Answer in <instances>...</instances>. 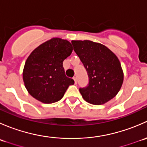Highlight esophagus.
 Wrapping results in <instances>:
<instances>
[{"label":"esophagus","mask_w":147,"mask_h":147,"mask_svg":"<svg viewBox=\"0 0 147 147\" xmlns=\"http://www.w3.org/2000/svg\"><path fill=\"white\" fill-rule=\"evenodd\" d=\"M73 80H74V81H75V84H77V78H73Z\"/></svg>","instance_id":"1"}]
</instances>
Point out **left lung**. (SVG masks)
Returning a JSON list of instances; mask_svg holds the SVG:
<instances>
[{
    "label": "left lung",
    "mask_w": 147,
    "mask_h": 147,
    "mask_svg": "<svg viewBox=\"0 0 147 147\" xmlns=\"http://www.w3.org/2000/svg\"><path fill=\"white\" fill-rule=\"evenodd\" d=\"M74 50L84 65L89 77V84L80 92L86 102L101 105L119 92L124 81V73L116 55L107 47L88 40H72Z\"/></svg>",
    "instance_id": "obj_1"
}]
</instances>
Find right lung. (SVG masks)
Wrapping results in <instances>:
<instances>
[{
    "instance_id": "1",
    "label": "right lung",
    "mask_w": 147,
    "mask_h": 147,
    "mask_svg": "<svg viewBox=\"0 0 147 147\" xmlns=\"http://www.w3.org/2000/svg\"><path fill=\"white\" fill-rule=\"evenodd\" d=\"M67 40L53 38L37 47L25 63L23 79L32 97L45 104L61 100L74 80L66 77L63 61L72 52Z\"/></svg>"
}]
</instances>
